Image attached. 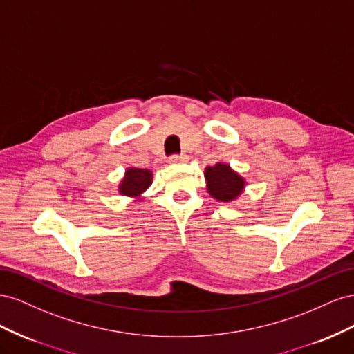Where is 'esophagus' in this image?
Wrapping results in <instances>:
<instances>
[{"mask_svg": "<svg viewBox=\"0 0 354 354\" xmlns=\"http://www.w3.org/2000/svg\"><path fill=\"white\" fill-rule=\"evenodd\" d=\"M185 161H188V156H185V154H180V156H171V157L169 158V163H170V165L185 163Z\"/></svg>", "mask_w": 354, "mask_h": 354, "instance_id": "34e87169", "label": "esophagus"}]
</instances>
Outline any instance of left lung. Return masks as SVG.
Returning <instances> with one entry per match:
<instances>
[{"label":"left lung","mask_w":354,"mask_h":354,"mask_svg":"<svg viewBox=\"0 0 354 354\" xmlns=\"http://www.w3.org/2000/svg\"><path fill=\"white\" fill-rule=\"evenodd\" d=\"M205 179L210 197L224 203L237 200L246 188V179L233 170L228 163H222V161L205 169Z\"/></svg>","instance_id":"left-lung-1"}]
</instances>
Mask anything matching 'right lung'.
<instances>
[{"label": "right lung", "mask_w": 354, "mask_h": 354, "mask_svg": "<svg viewBox=\"0 0 354 354\" xmlns=\"http://www.w3.org/2000/svg\"><path fill=\"white\" fill-rule=\"evenodd\" d=\"M153 184V171L149 169L126 167L124 176L118 184L120 196L130 197L135 201L144 200V193Z\"/></svg>", "instance_id": "right-lung-1"}]
</instances>
